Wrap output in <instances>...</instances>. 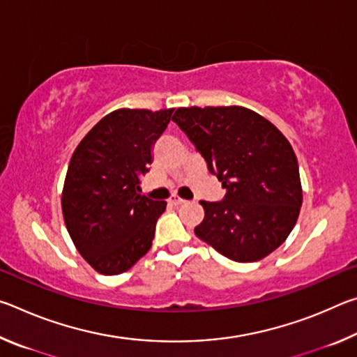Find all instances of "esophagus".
Instances as JSON below:
<instances>
[{
    "label": "esophagus",
    "instance_id": "obj_1",
    "mask_svg": "<svg viewBox=\"0 0 357 357\" xmlns=\"http://www.w3.org/2000/svg\"><path fill=\"white\" fill-rule=\"evenodd\" d=\"M170 203H172V204H174V206H179V204L185 203V200H183V198L178 197V195H172V198H170Z\"/></svg>",
    "mask_w": 357,
    "mask_h": 357
}]
</instances>
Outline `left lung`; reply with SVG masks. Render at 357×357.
Masks as SVG:
<instances>
[{
  "mask_svg": "<svg viewBox=\"0 0 357 357\" xmlns=\"http://www.w3.org/2000/svg\"><path fill=\"white\" fill-rule=\"evenodd\" d=\"M227 189L200 202L195 234L233 261H258L285 243L298 220L302 185L285 135L250 108L181 107L173 118Z\"/></svg>",
  "mask_w": 357,
  "mask_h": 357,
  "instance_id": "8db88e82",
  "label": "left lung"
}]
</instances>
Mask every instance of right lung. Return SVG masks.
Returning <instances> with one entry per match:
<instances>
[{
    "mask_svg": "<svg viewBox=\"0 0 357 357\" xmlns=\"http://www.w3.org/2000/svg\"><path fill=\"white\" fill-rule=\"evenodd\" d=\"M173 110L118 108L70 157L61 195L64 223L78 253L99 274L126 273L153 245L167 202L142 195L138 184Z\"/></svg>",
    "mask_w": 357,
    "mask_h": 357,
    "instance_id": "obj_1",
    "label": "right lung"
}]
</instances>
